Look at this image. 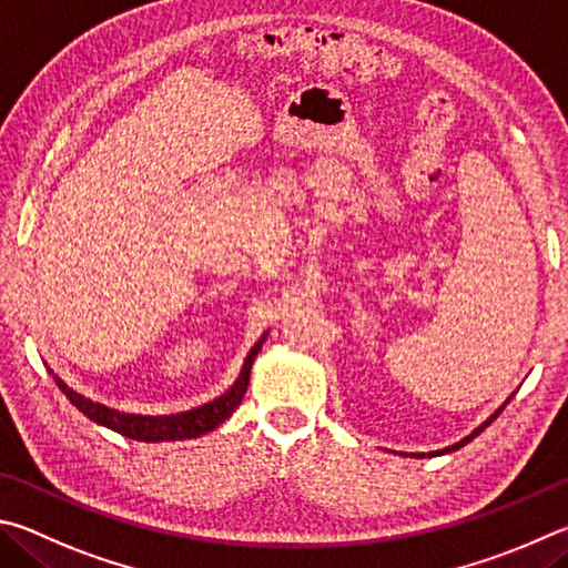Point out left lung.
<instances>
[{"mask_svg":"<svg viewBox=\"0 0 568 568\" xmlns=\"http://www.w3.org/2000/svg\"><path fill=\"white\" fill-rule=\"evenodd\" d=\"M501 412H504V406H501V409H499V412H496L494 416H489V422H484V424L479 426V429H476L474 434H469V436H466V439H462L459 444H454V446H449V449H442V452H432V454H426V456H434V454H436V456H439V454H449V452H456V449H462V446H464V444H469V442L474 439V436H479V434H481V432L486 429V426H489V424H491V422L496 419V416H499ZM416 456H424V454H416Z\"/></svg>","mask_w":568,"mask_h":568,"instance_id":"obj_1","label":"left lung"}]
</instances>
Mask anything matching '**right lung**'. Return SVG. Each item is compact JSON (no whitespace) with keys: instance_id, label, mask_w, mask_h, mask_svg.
<instances>
[{"instance_id":"right-lung-1","label":"right lung","mask_w":568,"mask_h":568,"mask_svg":"<svg viewBox=\"0 0 568 568\" xmlns=\"http://www.w3.org/2000/svg\"><path fill=\"white\" fill-rule=\"evenodd\" d=\"M262 342H258L254 349L248 352L246 362H244V369H242V374H239V379H236L232 389H229L224 396H219V399H214L212 404H204V406H199V409L184 412V414H172V416L122 414V412L109 409V406L94 404L92 399H84L82 394L69 389V386L62 379H57V376H54V382H57L59 389L67 394V399L72 402L79 412L87 414L89 419L102 424V426H109V429H114L116 434H122V436H129V439H136V442L196 439V436L216 429V426L222 424L224 419H229V414H232L236 406L242 404L244 394H246L248 374H252L254 356H256L258 349H262Z\"/></svg>"}]
</instances>
